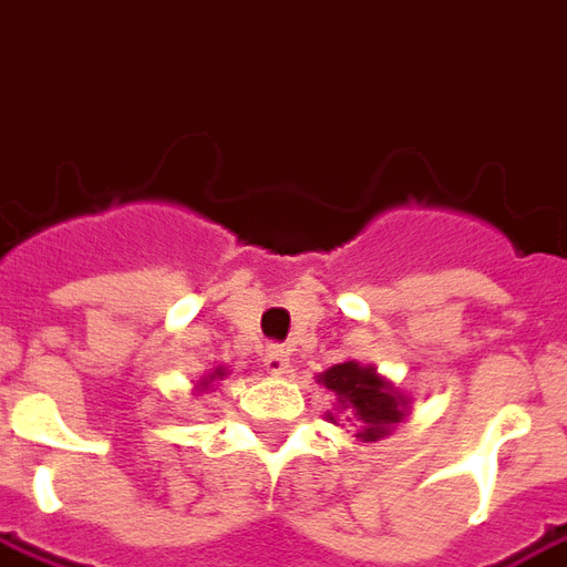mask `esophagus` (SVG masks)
<instances>
[{"instance_id":"1","label":"esophagus","mask_w":567,"mask_h":567,"mask_svg":"<svg viewBox=\"0 0 567 567\" xmlns=\"http://www.w3.org/2000/svg\"><path fill=\"white\" fill-rule=\"evenodd\" d=\"M264 368H267V373H285L288 370V352H285V346H267L264 349Z\"/></svg>"}]
</instances>
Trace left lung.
<instances>
[{
	"label": "left lung",
	"instance_id": "1",
	"mask_svg": "<svg viewBox=\"0 0 567 567\" xmlns=\"http://www.w3.org/2000/svg\"><path fill=\"white\" fill-rule=\"evenodd\" d=\"M319 382L337 394V410L349 413L361 425L358 437L364 443L385 437L410 413V401L370 364L368 368L358 361L333 364L321 373ZM328 419L333 422V413H328Z\"/></svg>",
	"mask_w": 567,
	"mask_h": 567
}]
</instances>
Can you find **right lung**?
Instances as JSON below:
<instances>
[{
    "mask_svg": "<svg viewBox=\"0 0 567 567\" xmlns=\"http://www.w3.org/2000/svg\"><path fill=\"white\" fill-rule=\"evenodd\" d=\"M221 377H227V373H224V368H215V373H209V377H206V380L199 382V389H209L212 382H215V380H221Z\"/></svg>",
    "mask_w": 567,
    "mask_h": 567,
    "instance_id": "1",
    "label": "right lung"
}]
</instances>
